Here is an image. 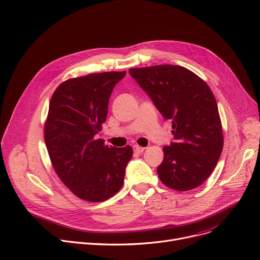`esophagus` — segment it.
<instances>
[{
    "instance_id": "34e87169",
    "label": "esophagus",
    "mask_w": 260,
    "mask_h": 260,
    "mask_svg": "<svg viewBox=\"0 0 260 260\" xmlns=\"http://www.w3.org/2000/svg\"><path fill=\"white\" fill-rule=\"evenodd\" d=\"M133 149H134V152H136V153H143V152L145 151L146 148L141 147V146H139V145H135V146L133 147Z\"/></svg>"
}]
</instances>
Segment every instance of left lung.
Masks as SVG:
<instances>
[{"label": "left lung", "instance_id": "left-lung-1", "mask_svg": "<svg viewBox=\"0 0 260 260\" xmlns=\"http://www.w3.org/2000/svg\"><path fill=\"white\" fill-rule=\"evenodd\" d=\"M129 72L162 117L172 121L175 141L162 148L159 179L176 191L200 187L214 170L223 148L214 94L200 76L181 66L130 68Z\"/></svg>", "mask_w": 260, "mask_h": 260}]
</instances>
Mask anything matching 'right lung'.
I'll use <instances>...</instances> for the list:
<instances>
[{
    "mask_svg": "<svg viewBox=\"0 0 260 260\" xmlns=\"http://www.w3.org/2000/svg\"><path fill=\"white\" fill-rule=\"evenodd\" d=\"M126 71L90 73L60 84L51 96L44 139L63 184L86 202L101 203L124 184L131 146L115 148L96 139L108 113L109 98Z\"/></svg>",
    "mask_w": 260,
    "mask_h": 260,
    "instance_id": "add662e5",
    "label": "right lung"
}]
</instances>
